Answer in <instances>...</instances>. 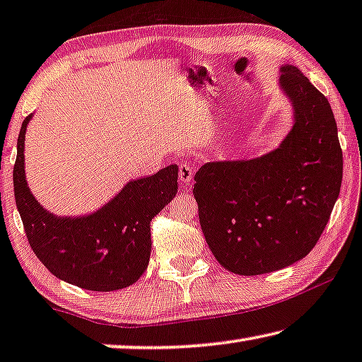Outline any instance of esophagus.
Masks as SVG:
<instances>
[{
  "instance_id": "obj_1",
  "label": "esophagus",
  "mask_w": 362,
  "mask_h": 362,
  "mask_svg": "<svg viewBox=\"0 0 362 362\" xmlns=\"http://www.w3.org/2000/svg\"><path fill=\"white\" fill-rule=\"evenodd\" d=\"M194 176V166L191 163H182L180 166V181L185 182V185H189L192 181Z\"/></svg>"
}]
</instances>
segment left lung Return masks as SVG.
<instances>
[{"label": "left lung", "mask_w": 362, "mask_h": 362, "mask_svg": "<svg viewBox=\"0 0 362 362\" xmlns=\"http://www.w3.org/2000/svg\"><path fill=\"white\" fill-rule=\"evenodd\" d=\"M278 87L293 126L280 146L249 160L207 162L194 197L210 251L226 270L262 275L305 257L341 187L343 153L327 100L296 66H280Z\"/></svg>", "instance_id": "1"}]
</instances>
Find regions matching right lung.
<instances>
[{
	"instance_id": "1",
	"label": "right lung",
	"mask_w": 362,
	"mask_h": 362,
	"mask_svg": "<svg viewBox=\"0 0 362 362\" xmlns=\"http://www.w3.org/2000/svg\"><path fill=\"white\" fill-rule=\"evenodd\" d=\"M27 116L18 139L14 196L32 251L59 280L90 291L136 283L152 249L150 221L177 192V165L126 182L103 207L87 215H54L33 196L25 177Z\"/></svg>"
}]
</instances>
